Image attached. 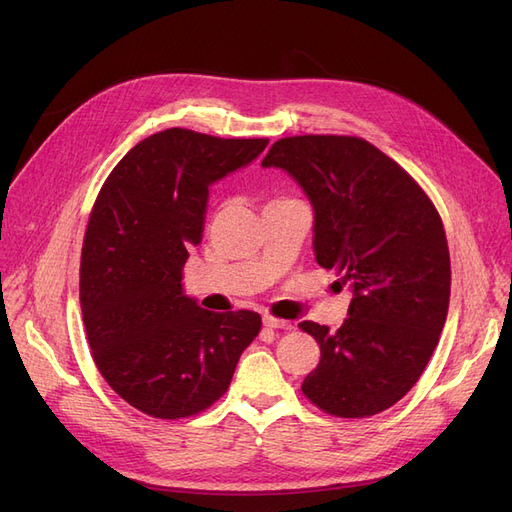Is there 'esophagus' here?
Masks as SVG:
<instances>
[{"instance_id":"34e87169","label":"esophagus","mask_w":512,"mask_h":512,"mask_svg":"<svg viewBox=\"0 0 512 512\" xmlns=\"http://www.w3.org/2000/svg\"><path fill=\"white\" fill-rule=\"evenodd\" d=\"M262 322H265L267 329H290L288 320H280V318H273V316H265V318H262Z\"/></svg>"}]
</instances>
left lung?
Segmentation results:
<instances>
[{
    "label": "left lung",
    "mask_w": 512,
    "mask_h": 512,
    "mask_svg": "<svg viewBox=\"0 0 512 512\" xmlns=\"http://www.w3.org/2000/svg\"><path fill=\"white\" fill-rule=\"evenodd\" d=\"M262 166L288 170L305 190L316 262L352 290L337 331L299 324L320 346L301 391L331 416L380 414L421 378L444 329L451 256L440 213L410 173L359 136H286Z\"/></svg>",
    "instance_id": "1"
}]
</instances>
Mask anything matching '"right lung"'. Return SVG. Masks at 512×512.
Segmentation results:
<instances>
[{
  "mask_svg": "<svg viewBox=\"0 0 512 512\" xmlns=\"http://www.w3.org/2000/svg\"><path fill=\"white\" fill-rule=\"evenodd\" d=\"M267 143L168 128L134 145L96 198L81 252L85 333L102 378L143 414L211 408L260 333L250 309L218 314L185 297L181 269L203 239L209 185Z\"/></svg>",
  "mask_w": 512,
  "mask_h": 512,
  "instance_id": "1",
  "label": "right lung"
}]
</instances>
